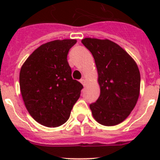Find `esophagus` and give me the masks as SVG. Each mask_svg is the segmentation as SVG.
I'll return each instance as SVG.
<instances>
[{"instance_id":"esophagus-1","label":"esophagus","mask_w":160,"mask_h":160,"mask_svg":"<svg viewBox=\"0 0 160 160\" xmlns=\"http://www.w3.org/2000/svg\"><path fill=\"white\" fill-rule=\"evenodd\" d=\"M80 82H81L83 86H84V87H86V86H87V82L86 81V79H85V78H82V79H81V80H80Z\"/></svg>"}]
</instances>
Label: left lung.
I'll return each instance as SVG.
<instances>
[{"mask_svg":"<svg viewBox=\"0 0 160 160\" xmlns=\"http://www.w3.org/2000/svg\"><path fill=\"white\" fill-rule=\"evenodd\" d=\"M82 43L91 52L98 71L100 96L90 108L102 125L115 126L129 116L140 91V73L135 60L108 39L86 38Z\"/></svg>","mask_w":160,"mask_h":160,"instance_id":"left-lung-1","label":"left lung"}]
</instances>
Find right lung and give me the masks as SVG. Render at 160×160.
Here are the masks:
<instances>
[{
    "mask_svg": "<svg viewBox=\"0 0 160 160\" xmlns=\"http://www.w3.org/2000/svg\"><path fill=\"white\" fill-rule=\"evenodd\" d=\"M75 39L55 40L36 49L22 65L20 89L25 106L35 121L56 128L69 119L83 86L71 76L68 52Z\"/></svg>",
    "mask_w": 160,
    "mask_h": 160,
    "instance_id": "1",
    "label": "right lung"
}]
</instances>
